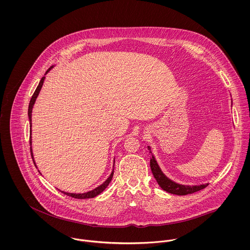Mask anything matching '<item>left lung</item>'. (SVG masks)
Wrapping results in <instances>:
<instances>
[{
  "mask_svg": "<svg viewBox=\"0 0 250 250\" xmlns=\"http://www.w3.org/2000/svg\"><path fill=\"white\" fill-rule=\"evenodd\" d=\"M231 102H232V100H231ZM147 148H148V150H150V153H151L150 168L153 173L154 178L156 179L158 185L165 191L175 194V195H188V194H192V193L199 191L201 189H204L205 188H207L208 186V183L205 184V185H199V186H197V185L196 186H186V185L178 184L172 180H170L162 171L161 167H159V165L155 159V156L151 152V148L149 146H147Z\"/></svg>",
  "mask_w": 250,
  "mask_h": 250,
  "instance_id": "left-lung-1",
  "label": "left lung"
}]
</instances>
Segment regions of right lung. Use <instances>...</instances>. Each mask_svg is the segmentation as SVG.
<instances>
[{"mask_svg": "<svg viewBox=\"0 0 250 250\" xmlns=\"http://www.w3.org/2000/svg\"><path fill=\"white\" fill-rule=\"evenodd\" d=\"M54 66H55V65L50 66V67L47 69V71L45 72L44 76L41 79V81H40V83H39L38 86H37V88H36L34 94L31 97V100H30L29 105H28V119H29V124H30V142H29V143H30V152H31V156H32V159H33V162H34V165H35L36 167H37V166H36V163H35V161H34L32 146H31V145H32V140H31V126H32V125H31V122H32L31 117H32V109H33V106H34V104H35V102H36V99H37V97H38L39 93H40V91H41V89H42V84H43V82H44V79H45V75H46ZM114 164H115V161H114ZM37 168H38V167H37ZM39 172H40V171H39ZM113 173H114V165H113V170H112L111 174L109 175V177H108L102 185H100L99 187H97L96 188H94V189H92V190H90V191H87V192L69 193L62 191V190H60V189H59V190H60L61 192L63 193V194L67 195V196H70V197L76 198V199H89V198H94V197H96L97 195H99L100 193L103 192V191L106 188V187L109 185L110 181L112 180Z\"/></svg>", "mask_w": 250, "mask_h": 250, "instance_id": "right-lung-1", "label": "right lung"}]
</instances>
